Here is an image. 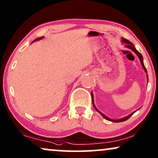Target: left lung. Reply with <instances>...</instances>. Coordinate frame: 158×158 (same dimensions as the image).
<instances>
[{
    "label": "left lung",
    "mask_w": 158,
    "mask_h": 158,
    "mask_svg": "<svg viewBox=\"0 0 158 158\" xmlns=\"http://www.w3.org/2000/svg\"><path fill=\"white\" fill-rule=\"evenodd\" d=\"M122 42H123V44H125V47H126V48H129V49L132 50V52H134L135 54H136L137 56H138L139 61H140V63H141V64H142V66H143V69H144V70H145V72L146 73H148V72H147V70H146L145 66V65H144L143 57V56H142V54H140V53H139V52H138V51H137V50L136 49V48H135L134 44H133L132 43H131V42H130V41H128L127 39H124V38H122ZM147 79H148V74H147ZM92 104H93V106H94V107L95 110H96L99 113H100L102 116L103 117L104 119H107V120H109V121L113 122V123H121V122H124V121L127 120V119H128L129 118H130V117L131 116H132V115L133 114H134V113H135V112H137V110H139V109H140V108L138 109V110H137L135 111V112H133L131 113L130 114H129L128 116L124 117H123V118H121V119H112L109 118L108 117H106L105 114H104L103 113H102V112H100V111H99V110H98V109H97V108L96 107V106H95L94 102V95H93V93H92Z\"/></svg>",
    "instance_id": "8db88e82"
}]
</instances>
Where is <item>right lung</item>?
Instances as JSON below:
<instances>
[{
  "label": "right lung",
  "mask_w": 158,
  "mask_h": 158,
  "mask_svg": "<svg viewBox=\"0 0 158 158\" xmlns=\"http://www.w3.org/2000/svg\"><path fill=\"white\" fill-rule=\"evenodd\" d=\"M43 38H44V36H41V37H40V38H38V39H35V40H34V41H33V42H34V41H39V40H41V39H43ZM33 42H32V43H33Z\"/></svg>",
  "instance_id": "add662e5"
}]
</instances>
